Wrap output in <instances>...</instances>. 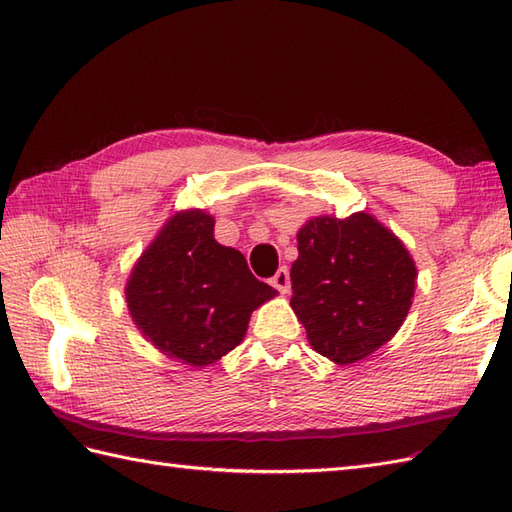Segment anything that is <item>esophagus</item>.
<instances>
[{"mask_svg": "<svg viewBox=\"0 0 512 512\" xmlns=\"http://www.w3.org/2000/svg\"><path fill=\"white\" fill-rule=\"evenodd\" d=\"M270 286L273 288H277L281 295H286V292H290V273H288V268L286 266H281L277 273H275V277L270 279Z\"/></svg>", "mask_w": 512, "mask_h": 512, "instance_id": "1", "label": "esophagus"}]
</instances>
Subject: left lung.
<instances>
[{"label":"left lung","mask_w":512,"mask_h":512,"mask_svg":"<svg viewBox=\"0 0 512 512\" xmlns=\"http://www.w3.org/2000/svg\"><path fill=\"white\" fill-rule=\"evenodd\" d=\"M297 248L290 306L321 356L352 365L398 332L418 273L389 228L369 213L321 215L301 226Z\"/></svg>","instance_id":"obj_1"}]
</instances>
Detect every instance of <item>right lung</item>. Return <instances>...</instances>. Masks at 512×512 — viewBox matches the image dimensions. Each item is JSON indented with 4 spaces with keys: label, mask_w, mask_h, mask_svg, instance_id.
<instances>
[{
    "label": "right lung",
    "mask_w": 512,
    "mask_h": 512,
    "mask_svg": "<svg viewBox=\"0 0 512 512\" xmlns=\"http://www.w3.org/2000/svg\"><path fill=\"white\" fill-rule=\"evenodd\" d=\"M213 224L200 209L173 215L125 288L129 314L145 339L193 367L231 352L253 310L277 295L253 277L239 250L215 242Z\"/></svg>",
    "instance_id": "1"
}]
</instances>
